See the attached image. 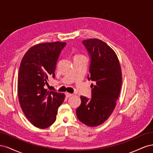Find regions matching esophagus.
I'll list each match as a JSON object with an SVG mask.
<instances>
[{
  "mask_svg": "<svg viewBox=\"0 0 153 153\" xmlns=\"http://www.w3.org/2000/svg\"><path fill=\"white\" fill-rule=\"evenodd\" d=\"M66 97H68V98H69V97H70V96H73V94L69 93V92H66Z\"/></svg>",
  "mask_w": 153,
  "mask_h": 153,
  "instance_id": "obj_1",
  "label": "esophagus"
}]
</instances>
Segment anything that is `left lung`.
Returning <instances> with one entry per match:
<instances>
[{
	"instance_id": "1",
	"label": "left lung",
	"mask_w": 153,
	"mask_h": 153,
	"mask_svg": "<svg viewBox=\"0 0 153 153\" xmlns=\"http://www.w3.org/2000/svg\"><path fill=\"white\" fill-rule=\"evenodd\" d=\"M82 43L91 59L87 78L95 84L91 86V99L80 96L76 114L82 123L97 126L110 117L116 105L122 85L121 69L116 53L103 41L89 39Z\"/></svg>"
}]
</instances>
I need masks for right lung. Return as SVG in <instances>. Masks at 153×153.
<instances>
[{
  "instance_id": "obj_1",
  "label": "right lung",
  "mask_w": 153,
  "mask_h": 153,
  "mask_svg": "<svg viewBox=\"0 0 153 153\" xmlns=\"http://www.w3.org/2000/svg\"><path fill=\"white\" fill-rule=\"evenodd\" d=\"M66 43L57 41L36 45L24 55L18 78V94L21 108L29 121L39 128L50 126L56 120L65 95L45 89L48 77L55 78L59 55Z\"/></svg>"
}]
</instances>
